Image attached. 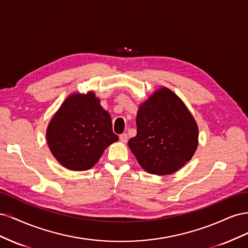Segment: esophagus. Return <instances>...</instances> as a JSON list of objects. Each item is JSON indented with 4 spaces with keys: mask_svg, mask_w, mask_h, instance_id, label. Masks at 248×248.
<instances>
[{
    "mask_svg": "<svg viewBox=\"0 0 248 248\" xmlns=\"http://www.w3.org/2000/svg\"><path fill=\"white\" fill-rule=\"evenodd\" d=\"M120 140H121L122 142H126L127 140H128V136H127V133H122L120 134Z\"/></svg>",
    "mask_w": 248,
    "mask_h": 248,
    "instance_id": "obj_1",
    "label": "esophagus"
}]
</instances>
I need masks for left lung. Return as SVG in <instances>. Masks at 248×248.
<instances>
[{
	"instance_id": "8db88e82",
	"label": "left lung",
	"mask_w": 248,
	"mask_h": 248,
	"mask_svg": "<svg viewBox=\"0 0 248 248\" xmlns=\"http://www.w3.org/2000/svg\"><path fill=\"white\" fill-rule=\"evenodd\" d=\"M137 136L128 141L140 167L155 175H170L191 159L199 128L190 111L168 88H160L140 104Z\"/></svg>"
}]
</instances>
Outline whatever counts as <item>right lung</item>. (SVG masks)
<instances>
[{"instance_id": "1", "label": "right lung", "mask_w": 248, "mask_h": 248, "mask_svg": "<svg viewBox=\"0 0 248 248\" xmlns=\"http://www.w3.org/2000/svg\"><path fill=\"white\" fill-rule=\"evenodd\" d=\"M50 152L66 169L87 170L119 140L111 118L93 92L76 93L62 103L46 130Z\"/></svg>"}]
</instances>
